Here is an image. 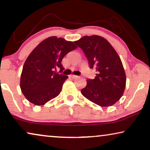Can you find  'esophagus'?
Returning <instances> with one entry per match:
<instances>
[{"label": "esophagus", "instance_id": "1", "mask_svg": "<svg viewBox=\"0 0 150 150\" xmlns=\"http://www.w3.org/2000/svg\"><path fill=\"white\" fill-rule=\"evenodd\" d=\"M71 77L73 78V79H76V78L78 77V76L75 75H71Z\"/></svg>", "mask_w": 150, "mask_h": 150}]
</instances>
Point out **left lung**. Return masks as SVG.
<instances>
[{"label":"left lung","instance_id":"obj_1","mask_svg":"<svg viewBox=\"0 0 150 150\" xmlns=\"http://www.w3.org/2000/svg\"><path fill=\"white\" fill-rule=\"evenodd\" d=\"M75 43L83 50L90 69L95 68L94 79H88L81 90L84 97L101 107L115 104L123 95L126 74L120 58L111 44L98 35L85 36Z\"/></svg>","mask_w":150,"mask_h":150}]
</instances>
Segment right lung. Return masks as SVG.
<instances>
[{
    "label": "right lung",
    "instance_id": "1",
    "mask_svg": "<svg viewBox=\"0 0 150 150\" xmlns=\"http://www.w3.org/2000/svg\"><path fill=\"white\" fill-rule=\"evenodd\" d=\"M75 43V42H74ZM62 38L50 37L41 42L25 61L21 74L20 88L27 100L43 105L60 94L68 76L64 71L62 58L77 46ZM60 69V74L56 73Z\"/></svg>",
    "mask_w": 150,
    "mask_h": 150
}]
</instances>
